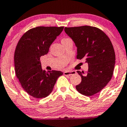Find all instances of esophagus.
Segmentation results:
<instances>
[{
    "label": "esophagus",
    "mask_w": 127,
    "mask_h": 127,
    "mask_svg": "<svg viewBox=\"0 0 127 127\" xmlns=\"http://www.w3.org/2000/svg\"><path fill=\"white\" fill-rule=\"evenodd\" d=\"M76 73V71H65L64 72V74L65 76H71L72 74H74Z\"/></svg>",
    "instance_id": "34e87169"
}]
</instances>
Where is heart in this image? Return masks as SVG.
Listing matches in <instances>:
<instances>
[{
    "label": "heart",
    "instance_id": "obj_1",
    "mask_svg": "<svg viewBox=\"0 0 127 127\" xmlns=\"http://www.w3.org/2000/svg\"><path fill=\"white\" fill-rule=\"evenodd\" d=\"M69 40H70V39L68 38H63L62 39V43H64V42H67V41H69Z\"/></svg>",
    "mask_w": 127,
    "mask_h": 127
}]
</instances>
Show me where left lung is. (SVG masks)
Segmentation results:
<instances>
[{
  "mask_svg": "<svg viewBox=\"0 0 127 127\" xmlns=\"http://www.w3.org/2000/svg\"><path fill=\"white\" fill-rule=\"evenodd\" d=\"M65 32L77 47V59L88 64L86 74L77 72L82 77L76 90L91 96L105 88L111 80L115 64V54L110 39L100 29L91 26L65 27Z\"/></svg>",
  "mask_w": 127,
  "mask_h": 127,
  "instance_id": "1",
  "label": "left lung"
}]
</instances>
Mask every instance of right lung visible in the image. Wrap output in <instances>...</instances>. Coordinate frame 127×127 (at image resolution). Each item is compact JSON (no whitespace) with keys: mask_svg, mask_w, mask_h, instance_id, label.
I'll list each match as a JSON object with an SVG mask.
<instances>
[{"mask_svg":"<svg viewBox=\"0 0 127 127\" xmlns=\"http://www.w3.org/2000/svg\"><path fill=\"white\" fill-rule=\"evenodd\" d=\"M64 27H38L26 32L18 42L14 54L15 73L24 91L35 98L47 97L63 73L46 71L41 67L40 57L48 53L50 45Z\"/></svg>","mask_w":127,"mask_h":127,"instance_id":"obj_1","label":"right lung"}]
</instances>
